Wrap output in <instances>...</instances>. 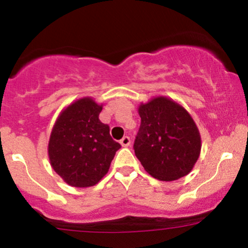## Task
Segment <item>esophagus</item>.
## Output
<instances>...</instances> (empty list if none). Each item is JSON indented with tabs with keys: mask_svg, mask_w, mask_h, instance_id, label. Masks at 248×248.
I'll list each match as a JSON object with an SVG mask.
<instances>
[{
	"mask_svg": "<svg viewBox=\"0 0 248 248\" xmlns=\"http://www.w3.org/2000/svg\"><path fill=\"white\" fill-rule=\"evenodd\" d=\"M120 143H121L122 147H128L130 144V139L128 138V136H124V138L121 139Z\"/></svg>",
	"mask_w": 248,
	"mask_h": 248,
	"instance_id": "esophagus-1",
	"label": "esophagus"
}]
</instances>
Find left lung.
Wrapping results in <instances>:
<instances>
[{
    "instance_id": "1",
    "label": "left lung",
    "mask_w": 248,
    "mask_h": 248,
    "mask_svg": "<svg viewBox=\"0 0 248 248\" xmlns=\"http://www.w3.org/2000/svg\"><path fill=\"white\" fill-rule=\"evenodd\" d=\"M141 126L134 143L144 170L160 181H175L192 170L201 154V134L183 106L155 96L139 106Z\"/></svg>"
}]
</instances>
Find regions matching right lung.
Instances as JSON below:
<instances>
[{
	"label": "right lung",
	"mask_w": 248,
	"mask_h": 248,
	"mask_svg": "<svg viewBox=\"0 0 248 248\" xmlns=\"http://www.w3.org/2000/svg\"><path fill=\"white\" fill-rule=\"evenodd\" d=\"M102 105L85 96L64 108L53 124L47 147L50 164L71 186H95L120 149L108 124L99 120Z\"/></svg>",
	"instance_id": "obj_1"
}]
</instances>
